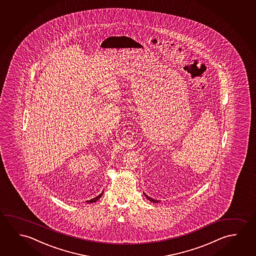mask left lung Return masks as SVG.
Returning <instances> with one entry per match:
<instances>
[{"mask_svg": "<svg viewBox=\"0 0 256 256\" xmlns=\"http://www.w3.org/2000/svg\"><path fill=\"white\" fill-rule=\"evenodd\" d=\"M146 196L147 199L149 200L150 202H159V201L158 200H154V199H152V198H151L150 196H148L147 194H144Z\"/></svg>", "mask_w": 256, "mask_h": 256, "instance_id": "1", "label": "left lung"}]
</instances>
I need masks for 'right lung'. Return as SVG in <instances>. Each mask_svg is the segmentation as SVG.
I'll list each match as a JSON object with an SVG mask.
<instances>
[{"label": "right lung", "mask_w": 256, "mask_h": 256, "mask_svg": "<svg viewBox=\"0 0 256 256\" xmlns=\"http://www.w3.org/2000/svg\"><path fill=\"white\" fill-rule=\"evenodd\" d=\"M102 196V194H100V196H98L94 197V198H92V199H91V200H89V201H88V202H96L100 197Z\"/></svg>", "instance_id": "right-lung-1"}]
</instances>
